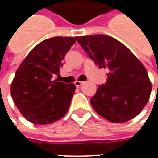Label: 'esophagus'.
Wrapping results in <instances>:
<instances>
[{
  "instance_id": "1",
  "label": "esophagus",
  "mask_w": 158,
  "mask_h": 158,
  "mask_svg": "<svg viewBox=\"0 0 158 158\" xmlns=\"http://www.w3.org/2000/svg\"><path fill=\"white\" fill-rule=\"evenodd\" d=\"M83 83H84V82H81V81H76V82H75V85H76V87H81Z\"/></svg>"
}]
</instances>
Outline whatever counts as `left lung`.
<instances>
[{
	"label": "left lung",
	"instance_id": "left-lung-1",
	"mask_svg": "<svg viewBox=\"0 0 158 158\" xmlns=\"http://www.w3.org/2000/svg\"><path fill=\"white\" fill-rule=\"evenodd\" d=\"M76 40L100 69L109 71L106 83L99 85L90 98L95 111L114 123L137 116L147 105L152 89L143 64L112 37L98 34Z\"/></svg>",
	"mask_w": 158,
	"mask_h": 158
}]
</instances>
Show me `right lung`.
Here are the masks:
<instances>
[{"label":"right lung","mask_w":158,"mask_h":158,"mask_svg":"<svg viewBox=\"0 0 158 158\" xmlns=\"http://www.w3.org/2000/svg\"><path fill=\"white\" fill-rule=\"evenodd\" d=\"M75 43L74 37L47 39L35 46L18 67L10 92L17 109L28 121L51 124L68 112L76 86L52 77L59 75L62 60Z\"/></svg>","instance_id":"obj_1"}]
</instances>
